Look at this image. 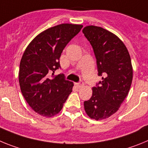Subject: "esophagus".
Instances as JSON below:
<instances>
[{"label":"esophagus","instance_id":"1","mask_svg":"<svg viewBox=\"0 0 148 148\" xmlns=\"http://www.w3.org/2000/svg\"><path fill=\"white\" fill-rule=\"evenodd\" d=\"M75 85H76V87H78V88H81V87H83L84 84L83 82H80V83L75 84Z\"/></svg>","mask_w":148,"mask_h":148}]
</instances>
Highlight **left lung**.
Returning <instances> with one entry per match:
<instances>
[{"label": "left lung", "instance_id": "left-lung-1", "mask_svg": "<svg viewBox=\"0 0 148 148\" xmlns=\"http://www.w3.org/2000/svg\"><path fill=\"white\" fill-rule=\"evenodd\" d=\"M82 32L93 49L98 75L102 76L99 86L92 88L91 98L84 102V110L90 119H105L117 112L130 90L131 59L126 46L113 32L92 25Z\"/></svg>", "mask_w": 148, "mask_h": 148}]
</instances>
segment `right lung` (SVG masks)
Wrapping results in <instances>:
<instances>
[{
    "label": "right lung",
    "instance_id": "add662e5",
    "mask_svg": "<svg viewBox=\"0 0 148 148\" xmlns=\"http://www.w3.org/2000/svg\"><path fill=\"white\" fill-rule=\"evenodd\" d=\"M82 27L73 23L50 27L38 34L23 53L18 74L21 90L30 108L40 116L58 114L73 91V82L65 80L63 74L53 75L60 67L63 49Z\"/></svg>",
    "mask_w": 148,
    "mask_h": 148
}]
</instances>
